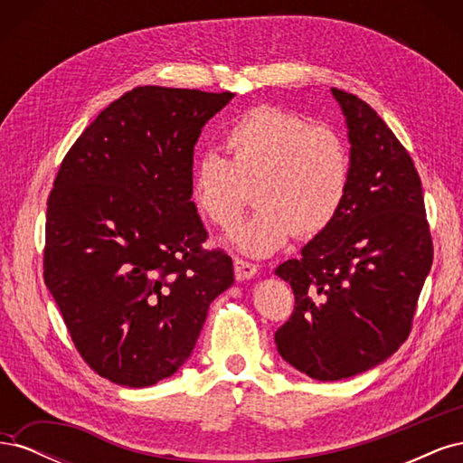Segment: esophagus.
Masks as SVG:
<instances>
[{"label": "esophagus", "mask_w": 463, "mask_h": 463, "mask_svg": "<svg viewBox=\"0 0 463 463\" xmlns=\"http://www.w3.org/2000/svg\"><path fill=\"white\" fill-rule=\"evenodd\" d=\"M233 269H235V278L237 279H249V278H255L257 276V272H259V269H257V264H253V262H247V260H243V259H233Z\"/></svg>", "instance_id": "1"}]
</instances>
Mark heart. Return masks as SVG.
<instances>
[{
	"label": "heart",
	"mask_w": 463,
	"mask_h": 463,
	"mask_svg": "<svg viewBox=\"0 0 463 463\" xmlns=\"http://www.w3.org/2000/svg\"><path fill=\"white\" fill-rule=\"evenodd\" d=\"M230 160L203 152L194 162L191 199L218 228L241 216L255 191L257 213L230 232L235 249L269 257L296 232L315 237L340 214L349 189V152L344 138L293 111L259 106L245 111L223 135Z\"/></svg>",
	"instance_id": "b5f03b06"
}]
</instances>
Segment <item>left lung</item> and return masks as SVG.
<instances>
[{
	"label": "left lung",
	"mask_w": 463,
	"mask_h": 463,
	"mask_svg": "<svg viewBox=\"0 0 463 463\" xmlns=\"http://www.w3.org/2000/svg\"><path fill=\"white\" fill-rule=\"evenodd\" d=\"M349 138L340 214L276 269L296 309L274 334L278 354L315 381H342L408 340L432 264L421 179L396 135L357 96L332 89Z\"/></svg>",
	"instance_id": "left-lung-1"
}]
</instances>
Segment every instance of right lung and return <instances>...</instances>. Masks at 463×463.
<instances>
[{"mask_svg": "<svg viewBox=\"0 0 463 463\" xmlns=\"http://www.w3.org/2000/svg\"><path fill=\"white\" fill-rule=\"evenodd\" d=\"M232 92L137 87L100 111L48 199L44 282L90 369L119 386L172 376L193 354L233 262L206 250L193 152Z\"/></svg>", "mask_w": 463, "mask_h": 463, "instance_id": "add662e5", "label": "right lung"}]
</instances>
